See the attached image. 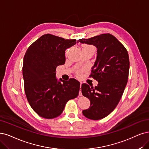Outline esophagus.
I'll list each match as a JSON object with an SVG mask.
<instances>
[{"mask_svg":"<svg viewBox=\"0 0 149 149\" xmlns=\"http://www.w3.org/2000/svg\"><path fill=\"white\" fill-rule=\"evenodd\" d=\"M81 85H82V83H80V91H79V96H82V94H81Z\"/></svg>","mask_w":149,"mask_h":149,"instance_id":"esophagus-1","label":"esophagus"}]
</instances>
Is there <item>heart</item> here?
<instances>
[{"mask_svg": "<svg viewBox=\"0 0 149 149\" xmlns=\"http://www.w3.org/2000/svg\"><path fill=\"white\" fill-rule=\"evenodd\" d=\"M84 47H91V46H89V45H85ZM78 74L79 75V74H80V73H79V72H78Z\"/></svg>", "mask_w": 149, "mask_h": 149, "instance_id": "obj_1", "label": "heart"}]
</instances>
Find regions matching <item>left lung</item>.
Returning a JSON list of instances; mask_svg holds the SVG:
<instances>
[{
    "mask_svg": "<svg viewBox=\"0 0 149 149\" xmlns=\"http://www.w3.org/2000/svg\"><path fill=\"white\" fill-rule=\"evenodd\" d=\"M97 48V56L90 77L97 81L95 88L81 85V93L90 101V107L82 111L91 120L107 117L117 107L127 84L130 69L128 53L113 36L103 34L77 41Z\"/></svg>",
    "mask_w": 149,
    "mask_h": 149,
    "instance_id": "left-lung-1",
    "label": "left lung"
}]
</instances>
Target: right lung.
<instances>
[{"mask_svg": "<svg viewBox=\"0 0 149 149\" xmlns=\"http://www.w3.org/2000/svg\"><path fill=\"white\" fill-rule=\"evenodd\" d=\"M76 43L75 39L65 40L47 34L33 43L25 53L23 76L27 100L43 118L58 117L67 102L79 95V81H58L56 78V67L65 63V49Z\"/></svg>", "mask_w": 149, "mask_h": 149, "instance_id": "obj_1", "label": "right lung"}]
</instances>
